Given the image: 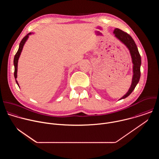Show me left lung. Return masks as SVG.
Wrapping results in <instances>:
<instances>
[{"mask_svg":"<svg viewBox=\"0 0 159 159\" xmlns=\"http://www.w3.org/2000/svg\"><path fill=\"white\" fill-rule=\"evenodd\" d=\"M113 33L115 34V37L119 39L122 43H123L127 48L129 50L132 63H133V78L131 86L128 90V91L125 94L120 100L127 98L134 89L139 83L140 78V66H141V57L139 53L138 48L136 45L134 40L130 35L126 33L123 31L122 30L116 28L115 29Z\"/></svg>","mask_w":159,"mask_h":159,"instance_id":"left-lung-1","label":"left lung"}]
</instances>
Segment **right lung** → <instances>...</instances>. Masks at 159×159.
<instances>
[{
	"instance_id": "1",
	"label": "right lung",
	"mask_w": 159,
	"mask_h": 159,
	"mask_svg": "<svg viewBox=\"0 0 159 159\" xmlns=\"http://www.w3.org/2000/svg\"><path fill=\"white\" fill-rule=\"evenodd\" d=\"M31 34H33L32 33H28L27 35H26L23 39H22L19 44V49L16 53V54L14 56V77H15V79H16V82L17 83V84L19 85L18 84V82L16 80V78H17V63H18V60H19V58L20 55V53H21V52L22 50V48H23V47L24 45L26 43V41H27V39H28L29 38V36L31 35Z\"/></svg>"
}]
</instances>
